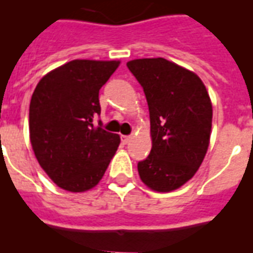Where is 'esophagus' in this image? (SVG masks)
<instances>
[{
    "mask_svg": "<svg viewBox=\"0 0 253 253\" xmlns=\"http://www.w3.org/2000/svg\"><path fill=\"white\" fill-rule=\"evenodd\" d=\"M130 141V136H121V142L124 145H126Z\"/></svg>",
    "mask_w": 253,
    "mask_h": 253,
    "instance_id": "esophagus-1",
    "label": "esophagus"
}]
</instances>
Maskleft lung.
<instances>
[{
	"mask_svg": "<svg viewBox=\"0 0 253 253\" xmlns=\"http://www.w3.org/2000/svg\"><path fill=\"white\" fill-rule=\"evenodd\" d=\"M144 88L152 150L138 162L141 181L169 193L194 177L210 144L212 105L199 76L164 58L126 63Z\"/></svg>",
	"mask_w": 253,
	"mask_h": 253,
	"instance_id": "1",
	"label": "left lung"
}]
</instances>
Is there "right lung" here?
Listing matches in <instances>:
<instances>
[{
	"mask_svg": "<svg viewBox=\"0 0 253 253\" xmlns=\"http://www.w3.org/2000/svg\"><path fill=\"white\" fill-rule=\"evenodd\" d=\"M119 60L76 59L39 80L31 96L29 129L39 165L71 193L95 187L116 153L120 137L95 126L99 91Z\"/></svg>",
	"mask_w": 253,
	"mask_h": 253,
	"instance_id": "right-lung-1",
	"label": "right lung"
}]
</instances>
